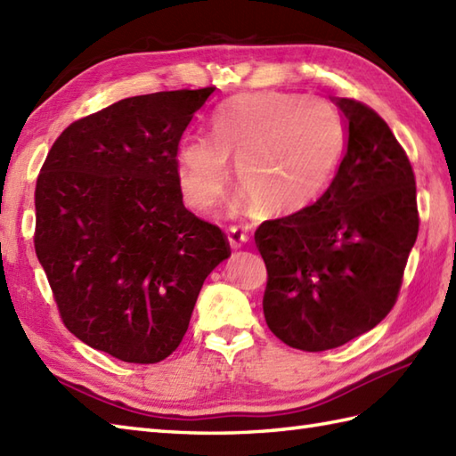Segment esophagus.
<instances>
[{"label":"esophagus","mask_w":456,"mask_h":456,"mask_svg":"<svg viewBox=\"0 0 456 456\" xmlns=\"http://www.w3.org/2000/svg\"><path fill=\"white\" fill-rule=\"evenodd\" d=\"M227 240H229L231 248H235V250H237V248H243V247L247 245L248 237L243 233V231H239V229H229Z\"/></svg>","instance_id":"1"}]
</instances>
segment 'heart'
<instances>
[{
  "instance_id": "1",
  "label": "heart",
  "mask_w": 456,
  "mask_h": 456,
  "mask_svg": "<svg viewBox=\"0 0 456 456\" xmlns=\"http://www.w3.org/2000/svg\"><path fill=\"white\" fill-rule=\"evenodd\" d=\"M211 142L188 137L178 144L182 196L209 211L229 186L235 162L243 190L233 211L260 208L265 217H286L312 206L331 180L343 147V125L322 102L266 92L250 94L213 115Z\"/></svg>"
}]
</instances>
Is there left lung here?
<instances>
[{
    "instance_id": "left-lung-1",
    "label": "left lung",
    "mask_w": 456,
    "mask_h": 456,
    "mask_svg": "<svg viewBox=\"0 0 456 456\" xmlns=\"http://www.w3.org/2000/svg\"><path fill=\"white\" fill-rule=\"evenodd\" d=\"M333 102L346 127L333 182L255 233L268 270L266 323L307 353L353 341L390 314L419 231L411 164L388 125L361 102Z\"/></svg>"
}]
</instances>
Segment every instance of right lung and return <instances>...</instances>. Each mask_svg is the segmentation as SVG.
<instances>
[{"instance_id": "obj_1", "label": "right lung", "mask_w": 456, "mask_h": 456, "mask_svg": "<svg viewBox=\"0 0 456 456\" xmlns=\"http://www.w3.org/2000/svg\"><path fill=\"white\" fill-rule=\"evenodd\" d=\"M216 88L121 100L62 131L37 178L35 250L68 331L154 364L188 331L203 280L231 256L183 208L176 151Z\"/></svg>"}]
</instances>
